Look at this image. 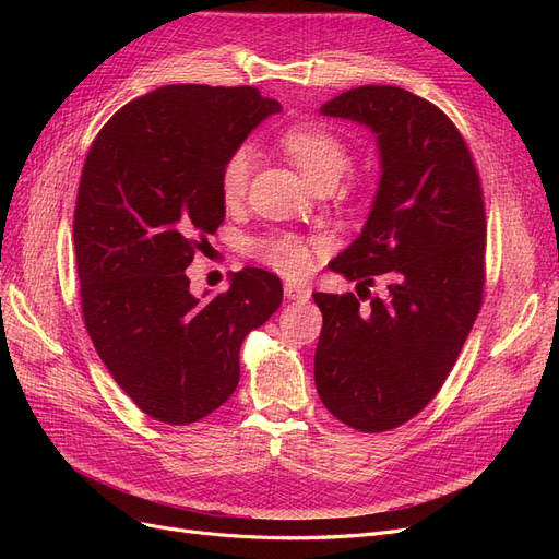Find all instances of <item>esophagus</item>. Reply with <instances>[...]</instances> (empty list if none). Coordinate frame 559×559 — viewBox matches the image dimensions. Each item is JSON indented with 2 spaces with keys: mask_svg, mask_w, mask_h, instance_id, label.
Listing matches in <instances>:
<instances>
[{
  "mask_svg": "<svg viewBox=\"0 0 559 559\" xmlns=\"http://www.w3.org/2000/svg\"><path fill=\"white\" fill-rule=\"evenodd\" d=\"M310 289L308 286H300V284H294V282H286L284 284V296L289 300H298V302H306L310 300Z\"/></svg>",
  "mask_w": 559,
  "mask_h": 559,
  "instance_id": "obj_1",
  "label": "esophagus"
}]
</instances>
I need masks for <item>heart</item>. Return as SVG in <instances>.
<instances>
[{"mask_svg":"<svg viewBox=\"0 0 559 559\" xmlns=\"http://www.w3.org/2000/svg\"><path fill=\"white\" fill-rule=\"evenodd\" d=\"M282 148L286 151L298 170L306 175L314 186L337 181L349 167V148L341 138L319 126H294L282 132ZM253 167V151L242 146L230 154L222 170V193L226 202H238L249 183ZM326 249V240L321 238H302L296 233H273L251 242L253 257L263 263L273 265L282 275L302 277L308 275L317 253Z\"/></svg>","mask_w":559,"mask_h":559,"instance_id":"heart-1","label":"heart"}]
</instances>
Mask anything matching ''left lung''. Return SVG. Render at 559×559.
Returning <instances> with one entry per match:
<instances>
[{
	"mask_svg": "<svg viewBox=\"0 0 559 559\" xmlns=\"http://www.w3.org/2000/svg\"><path fill=\"white\" fill-rule=\"evenodd\" d=\"M376 134L380 181L366 224L329 263L384 298L312 294L321 403L366 433L394 429L436 396L483 302L485 205L476 165L450 118L396 86H359L319 109ZM361 296V294H359Z\"/></svg>",
	"mask_w": 559,
	"mask_h": 559,
	"instance_id": "1",
	"label": "left lung"
}]
</instances>
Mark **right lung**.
<instances>
[{
	"instance_id": "add662e5",
	"label": "right lung",
	"mask_w": 559,
	"mask_h": 559,
	"mask_svg": "<svg viewBox=\"0 0 559 559\" xmlns=\"http://www.w3.org/2000/svg\"><path fill=\"white\" fill-rule=\"evenodd\" d=\"M280 111L251 86L175 83L118 109L83 165V321L118 386L165 425H191L228 401L242 341L282 302L280 277L261 267H242L205 301L186 277L200 240L224 224V163Z\"/></svg>"
}]
</instances>
